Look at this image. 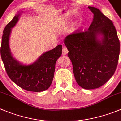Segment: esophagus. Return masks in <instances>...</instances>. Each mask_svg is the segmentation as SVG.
Wrapping results in <instances>:
<instances>
[{"instance_id":"esophagus-1","label":"esophagus","mask_w":121,"mask_h":121,"mask_svg":"<svg viewBox=\"0 0 121 121\" xmlns=\"http://www.w3.org/2000/svg\"><path fill=\"white\" fill-rule=\"evenodd\" d=\"M69 52V51L66 47H64L62 49V54L63 55H66Z\"/></svg>"}]
</instances>
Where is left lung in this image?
Instances as JSON below:
<instances>
[{
	"instance_id": "1",
	"label": "left lung",
	"mask_w": 121,
	"mask_h": 121,
	"mask_svg": "<svg viewBox=\"0 0 121 121\" xmlns=\"http://www.w3.org/2000/svg\"><path fill=\"white\" fill-rule=\"evenodd\" d=\"M88 8L94 13L88 30L68 35L64 42L78 84L92 90L102 86L115 73L120 43L112 21L99 9Z\"/></svg>"
}]
</instances>
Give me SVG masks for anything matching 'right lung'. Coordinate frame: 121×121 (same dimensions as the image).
I'll return each instance as SVG.
<instances>
[{"mask_svg": "<svg viewBox=\"0 0 121 121\" xmlns=\"http://www.w3.org/2000/svg\"><path fill=\"white\" fill-rule=\"evenodd\" d=\"M21 12H18L3 30L1 58L8 75L14 83L27 91L41 92L51 85L55 63L62 54V45H58L52 50L45 52L31 64L24 65L18 61L11 54L9 40L12 28L18 22Z\"/></svg>", "mask_w": 121, "mask_h": 121, "instance_id": "obj_1", "label": "right lung"}]
</instances>
